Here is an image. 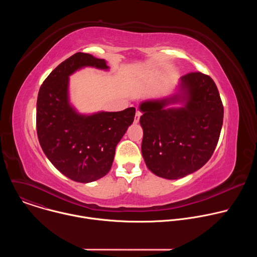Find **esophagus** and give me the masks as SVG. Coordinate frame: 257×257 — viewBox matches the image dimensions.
Listing matches in <instances>:
<instances>
[{
    "instance_id": "34e87169",
    "label": "esophagus",
    "mask_w": 257,
    "mask_h": 257,
    "mask_svg": "<svg viewBox=\"0 0 257 257\" xmlns=\"http://www.w3.org/2000/svg\"><path fill=\"white\" fill-rule=\"evenodd\" d=\"M140 116H141V113H140L139 111H137V112H136V114H135V117H134V123H135V124H137V123L139 122Z\"/></svg>"
}]
</instances>
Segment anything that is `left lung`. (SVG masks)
Masks as SVG:
<instances>
[{"mask_svg":"<svg viewBox=\"0 0 257 257\" xmlns=\"http://www.w3.org/2000/svg\"><path fill=\"white\" fill-rule=\"evenodd\" d=\"M183 95L140 103L141 153L148 168L165 179L185 177L211 158L221 134L224 106L214 81L201 72L181 77ZM185 101L179 109H165Z\"/></svg>","mask_w":257,"mask_h":257,"instance_id":"1","label":"left lung"}]
</instances>
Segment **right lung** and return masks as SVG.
Returning a JSON list of instances; mask_svg holds the SVG:
<instances>
[{"label": "right lung", "mask_w": 257, "mask_h": 257, "mask_svg": "<svg viewBox=\"0 0 257 257\" xmlns=\"http://www.w3.org/2000/svg\"><path fill=\"white\" fill-rule=\"evenodd\" d=\"M85 66L108 68L102 59L76 53L51 72L36 102V131L45 155L63 175L80 183L109 172L116 146L135 116V107L90 116L75 112L68 100L69 75Z\"/></svg>", "instance_id": "1"}]
</instances>
